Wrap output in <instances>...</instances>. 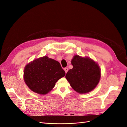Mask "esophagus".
<instances>
[{"instance_id":"34e87169","label":"esophagus","mask_w":127,"mask_h":127,"mask_svg":"<svg viewBox=\"0 0 127 127\" xmlns=\"http://www.w3.org/2000/svg\"><path fill=\"white\" fill-rule=\"evenodd\" d=\"M64 70L65 72H66V73H67V71H68V68H67V67L64 68Z\"/></svg>"}]
</instances>
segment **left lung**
Segmentation results:
<instances>
[{
	"mask_svg": "<svg viewBox=\"0 0 127 127\" xmlns=\"http://www.w3.org/2000/svg\"><path fill=\"white\" fill-rule=\"evenodd\" d=\"M73 68L69 70L66 78L75 91L80 94L93 90L101 78L98 64L89 57L75 55L71 60Z\"/></svg>",
	"mask_w": 127,
	"mask_h": 127,
	"instance_id": "left-lung-1",
	"label": "left lung"
}]
</instances>
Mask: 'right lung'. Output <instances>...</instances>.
Returning a JSON list of instances; mask_svg holds the SVG:
<instances>
[{"mask_svg": "<svg viewBox=\"0 0 127 127\" xmlns=\"http://www.w3.org/2000/svg\"><path fill=\"white\" fill-rule=\"evenodd\" d=\"M65 75L58 61L44 56L26 65L24 79L31 90L44 95L51 91L56 83Z\"/></svg>", "mask_w": 127, "mask_h": 127, "instance_id": "1", "label": "right lung"}]
</instances>
